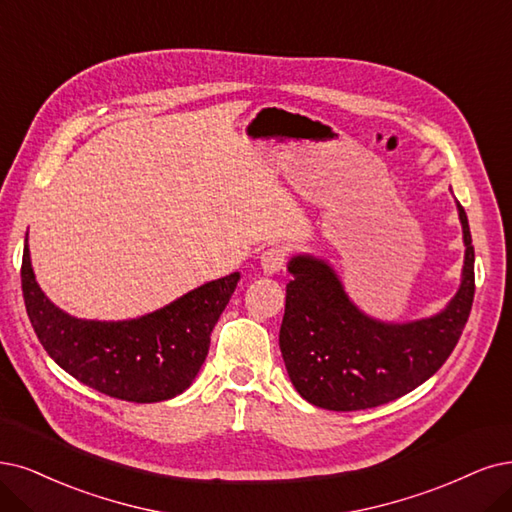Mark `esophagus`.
<instances>
[{"instance_id":"obj_1","label":"esophagus","mask_w":512,"mask_h":512,"mask_svg":"<svg viewBox=\"0 0 512 512\" xmlns=\"http://www.w3.org/2000/svg\"><path fill=\"white\" fill-rule=\"evenodd\" d=\"M287 263V251L282 249V246H274V249H268L261 253V259H259V266L263 270V274H278L282 268H285Z\"/></svg>"}]
</instances>
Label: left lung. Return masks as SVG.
I'll list each match as a JSON object with an SVG mask.
<instances>
[{
    "instance_id": "left-lung-1",
    "label": "left lung",
    "mask_w": 512,
    "mask_h": 512,
    "mask_svg": "<svg viewBox=\"0 0 512 512\" xmlns=\"http://www.w3.org/2000/svg\"><path fill=\"white\" fill-rule=\"evenodd\" d=\"M464 266L458 293L428 318L384 323L358 308L325 259L287 263L280 352L295 390L316 407L358 411L401 399L424 384L456 348L475 297V249L460 202Z\"/></svg>"
}]
</instances>
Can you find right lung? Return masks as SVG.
Listing matches in <instances>:
<instances>
[{
    "instance_id": "right-lung-1",
    "label": "right lung",
    "mask_w": 512,
    "mask_h": 512,
    "mask_svg": "<svg viewBox=\"0 0 512 512\" xmlns=\"http://www.w3.org/2000/svg\"><path fill=\"white\" fill-rule=\"evenodd\" d=\"M21 280L33 331L56 365L113 399L158 403L185 392L196 380L240 274L206 282L130 320H86L56 308L37 285L27 238Z\"/></svg>"
}]
</instances>
